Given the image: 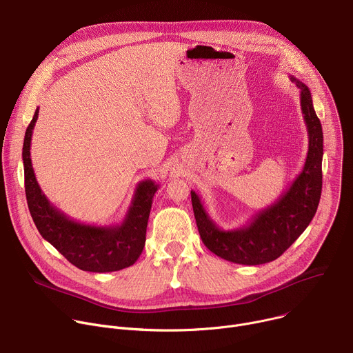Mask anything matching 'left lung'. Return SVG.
Segmentation results:
<instances>
[{
	"label": "left lung",
	"instance_id": "1",
	"mask_svg": "<svg viewBox=\"0 0 353 353\" xmlns=\"http://www.w3.org/2000/svg\"><path fill=\"white\" fill-rule=\"evenodd\" d=\"M300 89L301 113L307 127L309 150L303 169L275 203L253 215L244 226L225 230L191 190V203L203 243L218 257L243 265H260L281 257L316 215L323 187V128L309 88L290 75Z\"/></svg>",
	"mask_w": 353,
	"mask_h": 353
}]
</instances>
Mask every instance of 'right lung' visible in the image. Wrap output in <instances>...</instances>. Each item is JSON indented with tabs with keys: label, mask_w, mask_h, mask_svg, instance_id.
I'll use <instances>...</instances> for the list:
<instances>
[{
	"label": "right lung",
	"mask_w": 353,
	"mask_h": 353,
	"mask_svg": "<svg viewBox=\"0 0 353 353\" xmlns=\"http://www.w3.org/2000/svg\"><path fill=\"white\" fill-rule=\"evenodd\" d=\"M37 117L39 108L25 132L22 161L28 207L39 233L82 271L113 272L132 265L145 245L149 212L159 184L150 179L138 183L120 225L96 226L71 219L50 203L34 176L30 143Z\"/></svg>",
	"instance_id": "obj_1"
}]
</instances>
